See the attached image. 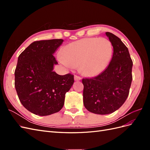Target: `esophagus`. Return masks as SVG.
<instances>
[{
	"instance_id": "esophagus-1",
	"label": "esophagus",
	"mask_w": 150,
	"mask_h": 150,
	"mask_svg": "<svg viewBox=\"0 0 150 150\" xmlns=\"http://www.w3.org/2000/svg\"><path fill=\"white\" fill-rule=\"evenodd\" d=\"M81 79V78L78 76H74V80L75 81H80Z\"/></svg>"
}]
</instances>
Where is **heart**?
I'll list each match as a JSON object with an SVG mask.
<instances>
[{"label":"heart","instance_id":"1","mask_svg":"<svg viewBox=\"0 0 150 150\" xmlns=\"http://www.w3.org/2000/svg\"><path fill=\"white\" fill-rule=\"evenodd\" d=\"M113 53L111 42L106 38H85L71 42L62 50L60 61L70 69L80 66L89 77L100 74L110 64Z\"/></svg>","mask_w":150,"mask_h":150}]
</instances>
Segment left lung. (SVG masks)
<instances>
[{"label": "left lung", "mask_w": 150, "mask_h": 150, "mask_svg": "<svg viewBox=\"0 0 150 150\" xmlns=\"http://www.w3.org/2000/svg\"><path fill=\"white\" fill-rule=\"evenodd\" d=\"M106 35L113 47L110 64L96 77L82 80L84 105L98 115L110 114L118 110L128 96L132 81L133 61L128 49L116 35L109 32Z\"/></svg>", "instance_id": "left-lung-1"}]
</instances>
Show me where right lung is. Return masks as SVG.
I'll return each instance as SVG.
<instances>
[{"label":"right lung","instance_id":"right-lung-1","mask_svg":"<svg viewBox=\"0 0 150 150\" xmlns=\"http://www.w3.org/2000/svg\"><path fill=\"white\" fill-rule=\"evenodd\" d=\"M62 39L35 41L18 57L15 70V88L25 108L39 116L59 111L65 94L74 83L71 74L61 76L53 71L57 64L53 54Z\"/></svg>","mask_w":150,"mask_h":150}]
</instances>
